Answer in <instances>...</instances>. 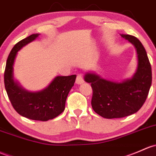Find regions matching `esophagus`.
Instances as JSON below:
<instances>
[{
  "label": "esophagus",
  "mask_w": 156,
  "mask_h": 156,
  "mask_svg": "<svg viewBox=\"0 0 156 156\" xmlns=\"http://www.w3.org/2000/svg\"><path fill=\"white\" fill-rule=\"evenodd\" d=\"M76 83H78V84H81V83H83L84 82V80H83V75L82 74L79 73L77 75V78H76Z\"/></svg>",
  "instance_id": "esophagus-1"
}]
</instances>
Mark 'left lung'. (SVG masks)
Here are the masks:
<instances>
[{"label": "left lung", "instance_id": "obj_1", "mask_svg": "<svg viewBox=\"0 0 156 156\" xmlns=\"http://www.w3.org/2000/svg\"><path fill=\"white\" fill-rule=\"evenodd\" d=\"M134 45L137 52V67L132 78L121 82L101 78L95 73H87L84 81L91 83L93 111L107 119L132 115L140 109L148 96L152 83V69L147 51L138 39L121 34Z\"/></svg>", "mask_w": 156, "mask_h": 156}]
</instances>
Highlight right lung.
<instances>
[{"label": "right lung", "mask_w": 156, "mask_h": 156, "mask_svg": "<svg viewBox=\"0 0 156 156\" xmlns=\"http://www.w3.org/2000/svg\"><path fill=\"white\" fill-rule=\"evenodd\" d=\"M34 34L16 43L8 56L4 72V85L13 108L21 116L34 120L48 121L60 115L65 109L66 100L74 86L76 75L57 76L46 88L29 92L13 78V65L18 51L39 37Z\"/></svg>", "instance_id": "add662e5"}]
</instances>
